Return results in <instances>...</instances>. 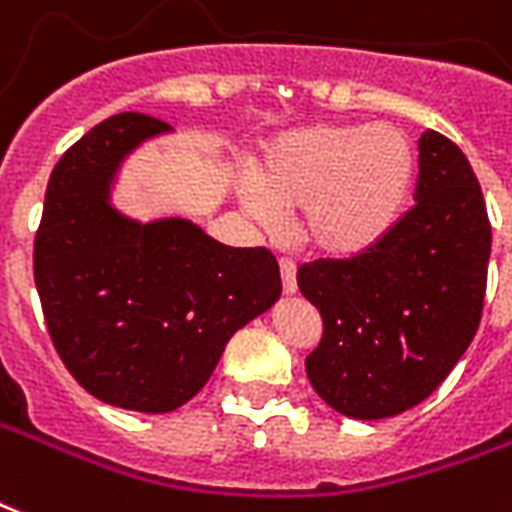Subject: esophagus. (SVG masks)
Returning a JSON list of instances; mask_svg holds the SVG:
<instances>
[{
  "instance_id": "esophagus-1",
  "label": "esophagus",
  "mask_w": 512,
  "mask_h": 512,
  "mask_svg": "<svg viewBox=\"0 0 512 512\" xmlns=\"http://www.w3.org/2000/svg\"><path fill=\"white\" fill-rule=\"evenodd\" d=\"M279 274H282V290L293 295L298 290V282H295V263L290 257H279Z\"/></svg>"
}]
</instances>
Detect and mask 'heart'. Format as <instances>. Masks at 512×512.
Wrapping results in <instances>:
<instances>
[{
    "label": "heart",
    "mask_w": 512,
    "mask_h": 512,
    "mask_svg": "<svg viewBox=\"0 0 512 512\" xmlns=\"http://www.w3.org/2000/svg\"><path fill=\"white\" fill-rule=\"evenodd\" d=\"M415 181L418 151L396 124H309L268 143L241 200L266 225L298 208L306 246L355 257L399 227Z\"/></svg>",
    "instance_id": "b5f03b06"
}]
</instances>
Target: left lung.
Instances as JSON below:
<instances>
[{
    "instance_id": "8db88e82",
    "label": "left lung",
    "mask_w": 512,
    "mask_h": 512,
    "mask_svg": "<svg viewBox=\"0 0 512 512\" xmlns=\"http://www.w3.org/2000/svg\"><path fill=\"white\" fill-rule=\"evenodd\" d=\"M415 206L380 244L350 260L298 268L323 317L306 358L317 396L355 420L393 418L437 391L483 314L491 225L472 165L453 140H418Z\"/></svg>"
}]
</instances>
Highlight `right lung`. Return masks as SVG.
Here are the masks:
<instances>
[{
  "mask_svg": "<svg viewBox=\"0 0 512 512\" xmlns=\"http://www.w3.org/2000/svg\"><path fill=\"white\" fill-rule=\"evenodd\" d=\"M173 127L100 121L56 162L34 238V285L59 358L94 399L173 412L217 369L230 336L282 295L266 246L241 249L189 219L138 222L111 189L140 143Z\"/></svg>",
  "mask_w": 512,
  "mask_h": 512,
  "instance_id": "obj_1",
  "label": "right lung"
}]
</instances>
